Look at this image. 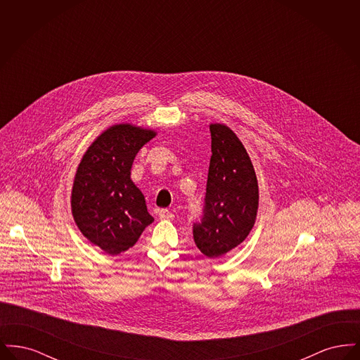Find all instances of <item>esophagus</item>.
<instances>
[{
  "label": "esophagus",
  "mask_w": 360,
  "mask_h": 360,
  "mask_svg": "<svg viewBox=\"0 0 360 360\" xmlns=\"http://www.w3.org/2000/svg\"><path fill=\"white\" fill-rule=\"evenodd\" d=\"M159 217L162 220H172L174 219V213H172L169 209H160L159 210Z\"/></svg>",
  "instance_id": "obj_1"
}]
</instances>
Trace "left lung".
<instances>
[{
    "label": "left lung",
    "mask_w": 360,
    "mask_h": 360,
    "mask_svg": "<svg viewBox=\"0 0 360 360\" xmlns=\"http://www.w3.org/2000/svg\"><path fill=\"white\" fill-rule=\"evenodd\" d=\"M212 156L202 223L193 229L195 245L210 259L221 257L250 235L257 220L259 188L252 162L236 134L220 122L209 125Z\"/></svg>",
    "instance_id": "1"
}]
</instances>
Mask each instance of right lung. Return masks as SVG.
I'll list each match as a JSON object with an SVG mask.
<instances>
[{
    "instance_id": "obj_1",
    "label": "right lung",
    "mask_w": 360,
    "mask_h": 360,
    "mask_svg": "<svg viewBox=\"0 0 360 360\" xmlns=\"http://www.w3.org/2000/svg\"><path fill=\"white\" fill-rule=\"evenodd\" d=\"M156 131L131 122L106 128L82 156L71 188V213L81 233L109 255L136 244L154 221L146 198L131 179L139 150Z\"/></svg>"
}]
</instances>
